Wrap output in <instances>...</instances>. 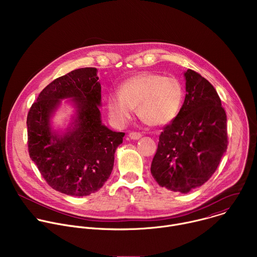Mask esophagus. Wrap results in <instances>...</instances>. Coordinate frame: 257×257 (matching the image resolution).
Masks as SVG:
<instances>
[{
    "label": "esophagus",
    "instance_id": "1",
    "mask_svg": "<svg viewBox=\"0 0 257 257\" xmlns=\"http://www.w3.org/2000/svg\"><path fill=\"white\" fill-rule=\"evenodd\" d=\"M129 137L131 139L136 140V139H139L141 137V133L140 132H136V131H132V132L129 133Z\"/></svg>",
    "mask_w": 257,
    "mask_h": 257
}]
</instances>
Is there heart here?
<instances>
[{
  "label": "heart",
  "mask_w": 257,
  "mask_h": 257,
  "mask_svg": "<svg viewBox=\"0 0 257 257\" xmlns=\"http://www.w3.org/2000/svg\"><path fill=\"white\" fill-rule=\"evenodd\" d=\"M184 89L175 77L141 73L121 83L119 93H109L106 105L109 116L119 123L127 122L137 107L140 120L149 126H163L180 112Z\"/></svg>",
  "instance_id": "b5f03b06"
}]
</instances>
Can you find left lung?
Segmentation results:
<instances>
[{"label":"left lung","instance_id":"8db88e82","mask_svg":"<svg viewBox=\"0 0 257 257\" xmlns=\"http://www.w3.org/2000/svg\"><path fill=\"white\" fill-rule=\"evenodd\" d=\"M186 96L160 135L151 172L158 184L187 193L209 180L228 148L227 115L214 87L199 73H185Z\"/></svg>","mask_w":257,"mask_h":257}]
</instances>
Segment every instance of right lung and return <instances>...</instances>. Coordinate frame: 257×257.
<instances>
[{
  "mask_svg": "<svg viewBox=\"0 0 257 257\" xmlns=\"http://www.w3.org/2000/svg\"><path fill=\"white\" fill-rule=\"evenodd\" d=\"M97 80L96 68L73 70L47 85L27 115L29 157L48 184L67 195L87 196L102 187L125 135L101 124ZM66 97H73L79 117L74 130L57 138L50 131L49 117Z\"/></svg>",
  "mask_w": 257,
  "mask_h": 257,
  "instance_id": "right-lung-1",
  "label": "right lung"
}]
</instances>
